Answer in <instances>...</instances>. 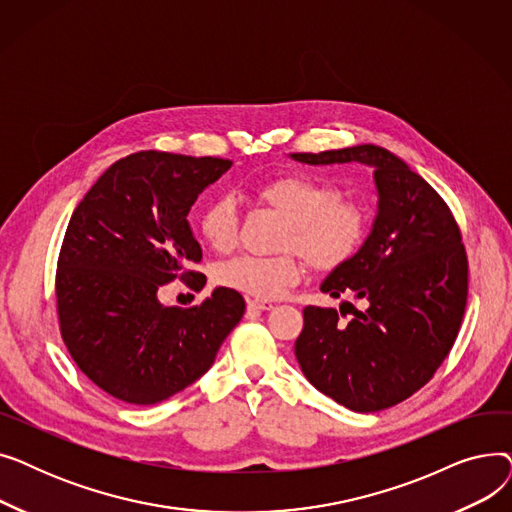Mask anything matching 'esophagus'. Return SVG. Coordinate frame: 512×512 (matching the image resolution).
Returning <instances> with one entry per match:
<instances>
[{
	"instance_id": "1",
	"label": "esophagus",
	"mask_w": 512,
	"mask_h": 512,
	"mask_svg": "<svg viewBox=\"0 0 512 512\" xmlns=\"http://www.w3.org/2000/svg\"><path fill=\"white\" fill-rule=\"evenodd\" d=\"M249 309H257V311H270L274 307L272 301H261V299H249Z\"/></svg>"
}]
</instances>
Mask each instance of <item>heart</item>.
<instances>
[{
	"mask_svg": "<svg viewBox=\"0 0 512 512\" xmlns=\"http://www.w3.org/2000/svg\"><path fill=\"white\" fill-rule=\"evenodd\" d=\"M257 195L288 218L282 234L284 249H297L305 259L330 270L351 259L365 236V209L355 199L342 197L340 188L309 174H278L257 186ZM199 230L207 245L226 253L236 245L238 207L230 195L211 199L201 215ZM305 267L299 253L236 255L218 265V284L267 301L278 299L303 280Z\"/></svg>",
	"mask_w": 512,
	"mask_h": 512,
	"instance_id": "b5f03b06",
	"label": "heart"
}]
</instances>
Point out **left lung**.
I'll return each instance as SVG.
<instances>
[{"mask_svg":"<svg viewBox=\"0 0 512 512\" xmlns=\"http://www.w3.org/2000/svg\"><path fill=\"white\" fill-rule=\"evenodd\" d=\"M303 164L373 168L378 218L355 257L321 284L338 299L355 294L363 309L305 307L294 355L305 378L338 405L375 413L421 390L450 353L469 292L463 236L446 201L394 153L357 145L292 153Z\"/></svg>","mask_w":512,"mask_h":512,"instance_id":"1","label":"left lung"}]
</instances>
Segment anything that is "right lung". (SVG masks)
<instances>
[{
  "label": "right lung",
  "mask_w": 512,
  "mask_h": 512,
  "mask_svg": "<svg viewBox=\"0 0 512 512\" xmlns=\"http://www.w3.org/2000/svg\"><path fill=\"white\" fill-rule=\"evenodd\" d=\"M232 166L224 157L139 151L118 159L72 213L56 270L62 340L87 378L128 405H155L213 365L245 315V299L215 288L178 309L157 301L203 253L186 215Z\"/></svg>",
  "instance_id": "add662e5"
}]
</instances>
